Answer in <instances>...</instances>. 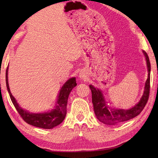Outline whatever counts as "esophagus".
Listing matches in <instances>:
<instances>
[{
  "label": "esophagus",
  "instance_id": "obj_1",
  "mask_svg": "<svg viewBox=\"0 0 158 158\" xmlns=\"http://www.w3.org/2000/svg\"><path fill=\"white\" fill-rule=\"evenodd\" d=\"M79 78L80 80H85L87 78V76L88 75L86 74V73H85L84 71H80L79 73Z\"/></svg>",
  "mask_w": 158,
  "mask_h": 158
}]
</instances>
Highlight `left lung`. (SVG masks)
I'll return each mask as SVG.
<instances>
[{
	"mask_svg": "<svg viewBox=\"0 0 158 158\" xmlns=\"http://www.w3.org/2000/svg\"><path fill=\"white\" fill-rule=\"evenodd\" d=\"M146 60L148 69V78L146 81L144 91L140 101L135 106L128 109L112 108L109 107L103 96L102 91L97 88L89 85V88L92 91V103L95 114L99 121L106 125H115V124L125 122L136 117L144 108L148 102L150 94V70L151 66L146 52L142 51Z\"/></svg>",
	"mask_w": 158,
	"mask_h": 158,
	"instance_id": "obj_1",
	"label": "left lung"
}]
</instances>
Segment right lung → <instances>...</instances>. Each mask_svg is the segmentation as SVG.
<instances>
[{
	"mask_svg": "<svg viewBox=\"0 0 158 158\" xmlns=\"http://www.w3.org/2000/svg\"><path fill=\"white\" fill-rule=\"evenodd\" d=\"M8 66L6 71V84L7 90L13 105L23 119V121L32 126L45 129H51L60 125L63 121L66 114V106H67L69 95L72 89L77 85L75 77L69 78V80L66 81L62 86L58 97H57L54 109H51L49 111L44 113H34L22 108L11 94L8 85Z\"/></svg>",
	"mask_w": 158,
	"mask_h": 158,
	"instance_id": "1",
	"label": "right lung"
}]
</instances>
